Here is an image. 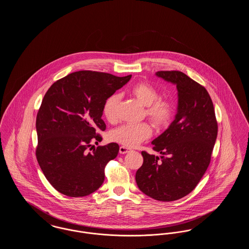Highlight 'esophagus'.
<instances>
[{"label":"esophagus","mask_w":249,"mask_h":249,"mask_svg":"<svg viewBox=\"0 0 249 249\" xmlns=\"http://www.w3.org/2000/svg\"><path fill=\"white\" fill-rule=\"evenodd\" d=\"M130 151H131V150H130V148H128V147H126V146L121 145V146L119 147V153H120V154H127V153H129Z\"/></svg>","instance_id":"34e87169"}]
</instances>
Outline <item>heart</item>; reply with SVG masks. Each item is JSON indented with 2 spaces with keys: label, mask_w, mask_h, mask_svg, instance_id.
<instances>
[{
  "label": "heart",
  "mask_w": 249,
  "mask_h": 249,
  "mask_svg": "<svg viewBox=\"0 0 249 249\" xmlns=\"http://www.w3.org/2000/svg\"><path fill=\"white\" fill-rule=\"evenodd\" d=\"M133 95L142 106L146 107V117L158 128L166 126L173 117L174 107L171 103L164 100H159V91L147 83L136 84L130 89ZM120 96L111 95L104 105V114L111 123L119 119V107ZM152 135L151 126L145 122L128 123L115 129L110 137L113 141L119 142L128 147H135L141 142L147 140Z\"/></svg>",
  "instance_id": "heart-1"
}]
</instances>
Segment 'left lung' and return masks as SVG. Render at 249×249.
Wrapping results in <instances>:
<instances>
[{"mask_svg": "<svg viewBox=\"0 0 249 249\" xmlns=\"http://www.w3.org/2000/svg\"><path fill=\"white\" fill-rule=\"evenodd\" d=\"M158 77L178 89V113L169 128L152 141L158 156L142 151L135 180L145 195L176 201L196 188L207 170L217 136L213 102L204 87L179 71H160Z\"/></svg>", "mask_w": 249, "mask_h": 249, "instance_id": "1", "label": "left lung"}]
</instances>
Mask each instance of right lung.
Returning a JSON list of instances; mask_svg holds the SVG:
<instances>
[{
    "label": "right lung",
    "instance_id": "1",
    "mask_svg": "<svg viewBox=\"0 0 249 249\" xmlns=\"http://www.w3.org/2000/svg\"><path fill=\"white\" fill-rule=\"evenodd\" d=\"M131 74L78 71L48 89L36 117V158L55 190L69 197H84L98 190L105 168L119 153L117 142L93 148L106 130L102 119L107 99L128 83Z\"/></svg>",
    "mask_w": 249,
    "mask_h": 249
}]
</instances>
